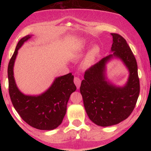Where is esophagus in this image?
I'll return each mask as SVG.
<instances>
[{
	"label": "esophagus",
	"instance_id": "obj_1",
	"mask_svg": "<svg viewBox=\"0 0 151 151\" xmlns=\"http://www.w3.org/2000/svg\"><path fill=\"white\" fill-rule=\"evenodd\" d=\"M74 84H75V85L77 86V89H79V88L80 87V85H81V79H79V77H74Z\"/></svg>",
	"mask_w": 151,
	"mask_h": 151
}]
</instances>
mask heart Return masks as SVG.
I'll return each mask as SVG.
<instances>
[{
  "mask_svg": "<svg viewBox=\"0 0 151 151\" xmlns=\"http://www.w3.org/2000/svg\"><path fill=\"white\" fill-rule=\"evenodd\" d=\"M84 48H85V44H83L81 46L80 48H79V50L76 52L75 58H80L84 55ZM100 53V48L99 46H93L91 49L89 50V51L88 52V53L86 54V56L85 58V60H84V65L86 66H90L92 65L93 62L95 61L96 58H97L98 55Z\"/></svg>",
  "mask_w": 151,
  "mask_h": 151,
  "instance_id": "1",
  "label": "heart"
}]
</instances>
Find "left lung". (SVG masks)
I'll return each mask as SVG.
<instances>
[{
    "instance_id": "obj_1",
    "label": "left lung",
    "mask_w": 151,
    "mask_h": 151,
    "mask_svg": "<svg viewBox=\"0 0 151 151\" xmlns=\"http://www.w3.org/2000/svg\"><path fill=\"white\" fill-rule=\"evenodd\" d=\"M113 37L111 53L85 72L80 92L89 119L103 127L116 125L127 119L135 108L140 93L138 66L134 55L122 36ZM119 58L129 70L128 80L124 86L111 83L105 75L106 65Z\"/></svg>"
}]
</instances>
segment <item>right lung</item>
<instances>
[{"instance_id": "obj_1", "label": "right lung", "mask_w": 151, "mask_h": 151, "mask_svg": "<svg viewBox=\"0 0 151 151\" xmlns=\"http://www.w3.org/2000/svg\"><path fill=\"white\" fill-rule=\"evenodd\" d=\"M32 35H26L17 45L8 67V88L13 106L22 120L37 129L50 131L62 124L70 95L77 89L71 73L56 77L51 86L39 95H26L20 91L14 78L13 67L18 50Z\"/></svg>"}]
</instances>
